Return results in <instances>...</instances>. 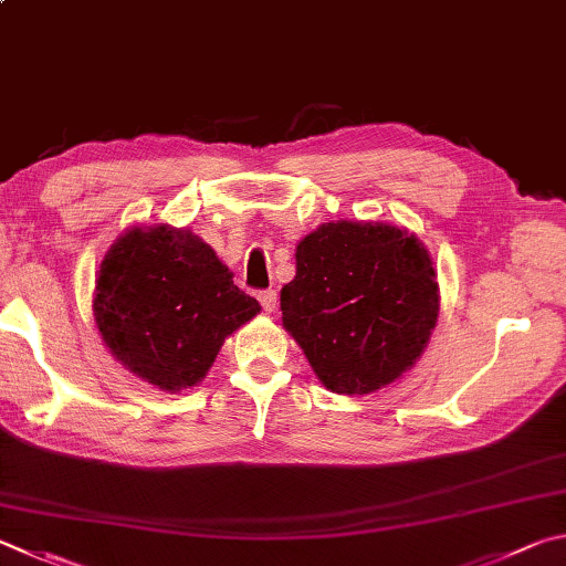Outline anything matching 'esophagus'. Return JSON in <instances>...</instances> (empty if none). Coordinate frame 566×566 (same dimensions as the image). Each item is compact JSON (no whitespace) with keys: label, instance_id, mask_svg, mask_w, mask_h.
Instances as JSON below:
<instances>
[{"label":"esophagus","instance_id":"1","mask_svg":"<svg viewBox=\"0 0 566 566\" xmlns=\"http://www.w3.org/2000/svg\"><path fill=\"white\" fill-rule=\"evenodd\" d=\"M258 301H261L265 313H275V308H277L275 291H261V293H258Z\"/></svg>","mask_w":566,"mask_h":566}]
</instances>
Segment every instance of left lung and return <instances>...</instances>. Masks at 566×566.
I'll return each mask as SVG.
<instances>
[{
	"label": "left lung",
	"mask_w": 566,
	"mask_h": 566,
	"mask_svg": "<svg viewBox=\"0 0 566 566\" xmlns=\"http://www.w3.org/2000/svg\"><path fill=\"white\" fill-rule=\"evenodd\" d=\"M281 311L325 388L368 395L422 355L440 313L438 273L428 248L405 228L323 223L295 248Z\"/></svg>",
	"instance_id": "1"
}]
</instances>
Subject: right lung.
<instances>
[{"label":"right lung","instance_id":"add662e5","mask_svg":"<svg viewBox=\"0 0 566 566\" xmlns=\"http://www.w3.org/2000/svg\"><path fill=\"white\" fill-rule=\"evenodd\" d=\"M258 313L213 248L186 228H128L96 275L94 318L106 348L166 392L201 382L228 335Z\"/></svg>","mask_w":566,"mask_h":566}]
</instances>
